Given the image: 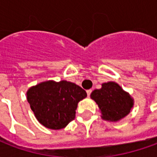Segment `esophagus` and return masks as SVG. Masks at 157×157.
<instances>
[{
  "label": "esophagus",
  "instance_id": "esophagus-1",
  "mask_svg": "<svg viewBox=\"0 0 157 157\" xmlns=\"http://www.w3.org/2000/svg\"><path fill=\"white\" fill-rule=\"evenodd\" d=\"M92 91V90H91V89H89V90H87V91H86V93H87V96H88V97H90V95H91Z\"/></svg>",
  "mask_w": 157,
  "mask_h": 157
}]
</instances>
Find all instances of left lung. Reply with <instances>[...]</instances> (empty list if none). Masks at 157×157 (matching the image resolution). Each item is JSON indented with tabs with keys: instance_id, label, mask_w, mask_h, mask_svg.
Returning <instances> with one entry per match:
<instances>
[{
	"instance_id": "1",
	"label": "left lung",
	"mask_w": 157,
	"mask_h": 157,
	"mask_svg": "<svg viewBox=\"0 0 157 157\" xmlns=\"http://www.w3.org/2000/svg\"><path fill=\"white\" fill-rule=\"evenodd\" d=\"M91 98L98 104L103 120L118 122L128 115L134 107V98L118 83H102V88L91 93Z\"/></svg>"
}]
</instances>
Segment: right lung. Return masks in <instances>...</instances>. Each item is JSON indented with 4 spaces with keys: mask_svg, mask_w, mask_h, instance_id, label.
<instances>
[{
    "mask_svg": "<svg viewBox=\"0 0 157 157\" xmlns=\"http://www.w3.org/2000/svg\"><path fill=\"white\" fill-rule=\"evenodd\" d=\"M85 90L67 81H46L33 86L27 100L37 120L50 129L65 128L75 117L77 104L86 98Z\"/></svg>",
    "mask_w": 157,
    "mask_h": 157,
    "instance_id": "1",
    "label": "right lung"
}]
</instances>
